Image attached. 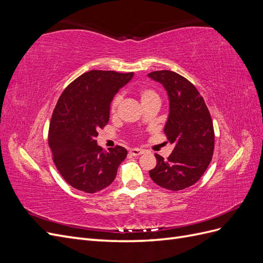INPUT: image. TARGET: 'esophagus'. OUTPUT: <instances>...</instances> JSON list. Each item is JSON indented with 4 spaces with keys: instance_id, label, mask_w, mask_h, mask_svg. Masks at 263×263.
Wrapping results in <instances>:
<instances>
[{
    "instance_id": "1",
    "label": "esophagus",
    "mask_w": 263,
    "mask_h": 263,
    "mask_svg": "<svg viewBox=\"0 0 263 263\" xmlns=\"http://www.w3.org/2000/svg\"><path fill=\"white\" fill-rule=\"evenodd\" d=\"M129 154L132 156H140V155L144 154V150L138 149V148H133V149L129 150Z\"/></svg>"
}]
</instances>
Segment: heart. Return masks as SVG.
<instances>
[{
    "label": "heart",
    "mask_w": 263,
    "mask_h": 263,
    "mask_svg": "<svg viewBox=\"0 0 263 263\" xmlns=\"http://www.w3.org/2000/svg\"><path fill=\"white\" fill-rule=\"evenodd\" d=\"M138 94H139V99H140L142 106L146 104H149V103H153V102L160 103V98H159L158 93L155 90L150 89V87H144V89H141L139 91ZM121 101H122V99L119 95L113 100L112 105H110V110H112V112H115L118 104L121 103Z\"/></svg>",
    "instance_id": "obj_1"
}]
</instances>
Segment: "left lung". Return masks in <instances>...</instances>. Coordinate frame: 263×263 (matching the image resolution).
I'll use <instances>...</instances> for the list:
<instances>
[{"instance_id": "1", "label": "left lung", "mask_w": 263, "mask_h": 263, "mask_svg": "<svg viewBox=\"0 0 263 263\" xmlns=\"http://www.w3.org/2000/svg\"><path fill=\"white\" fill-rule=\"evenodd\" d=\"M168 93L169 116L164 134L174 149L168 159L156 154L150 178L159 186L180 191L193 185L208 169L214 153V127L200 92L184 77L170 70L148 74Z\"/></svg>"}]
</instances>
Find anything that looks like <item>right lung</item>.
I'll return each instance as SVG.
<instances>
[{
    "label": "right lung",
    "mask_w": 263,
    "mask_h": 263,
    "mask_svg": "<svg viewBox=\"0 0 263 263\" xmlns=\"http://www.w3.org/2000/svg\"><path fill=\"white\" fill-rule=\"evenodd\" d=\"M133 76L91 70L71 82L59 98L48 144L59 173L72 187L95 193L114 181L127 150L116 146L105 151L95 138L109 121L110 102Z\"/></svg>",
    "instance_id": "right-lung-1"
}]
</instances>
